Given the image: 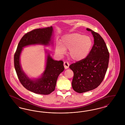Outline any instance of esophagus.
Returning <instances> with one entry per match:
<instances>
[{"label": "esophagus", "instance_id": "esophagus-1", "mask_svg": "<svg viewBox=\"0 0 125 125\" xmlns=\"http://www.w3.org/2000/svg\"><path fill=\"white\" fill-rule=\"evenodd\" d=\"M63 65H64V68H65V69H68L69 68V63L67 62H64V63H63Z\"/></svg>", "mask_w": 125, "mask_h": 125}]
</instances>
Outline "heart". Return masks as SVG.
Here are the masks:
<instances>
[{
    "label": "heart",
    "mask_w": 125,
    "mask_h": 125,
    "mask_svg": "<svg viewBox=\"0 0 125 125\" xmlns=\"http://www.w3.org/2000/svg\"><path fill=\"white\" fill-rule=\"evenodd\" d=\"M92 46L91 38L79 33H72L63 36L60 40V44L55 47L56 53L63 55L66 50L69 49V54L75 61H80L88 55Z\"/></svg>",
    "instance_id": "1"
}]
</instances>
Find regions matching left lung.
I'll return each instance as SVG.
<instances>
[{
  "label": "left lung",
  "instance_id": "obj_1",
  "mask_svg": "<svg viewBox=\"0 0 125 125\" xmlns=\"http://www.w3.org/2000/svg\"><path fill=\"white\" fill-rule=\"evenodd\" d=\"M86 30L91 32L94 39L92 49L85 59L69 66L74 73L72 88L79 93L91 91L100 85L109 61V53L104 39L92 30L87 28Z\"/></svg>",
  "mask_w": 125,
  "mask_h": 125
}]
</instances>
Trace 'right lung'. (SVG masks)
I'll return each mask as SVG.
<instances>
[{"mask_svg":"<svg viewBox=\"0 0 125 125\" xmlns=\"http://www.w3.org/2000/svg\"><path fill=\"white\" fill-rule=\"evenodd\" d=\"M53 33V27L51 26L35 29L25 34L20 40L14 55V68L21 83L27 90L36 94H49L54 90L57 78L64 70L63 62L54 60L46 50L47 55L45 70L40 78L31 79L21 68L20 55L24 47L34 45L49 46L52 44Z\"/></svg>","mask_w":125,"mask_h":125,"instance_id":"add662e5","label":"right lung"}]
</instances>
